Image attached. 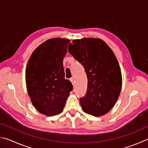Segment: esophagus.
<instances>
[{
  "label": "esophagus",
  "instance_id": "34e87169",
  "mask_svg": "<svg viewBox=\"0 0 148 148\" xmlns=\"http://www.w3.org/2000/svg\"><path fill=\"white\" fill-rule=\"evenodd\" d=\"M70 81L71 82L72 84H73V85L75 84V80H74L73 78H71V79H70Z\"/></svg>",
  "mask_w": 148,
  "mask_h": 148
}]
</instances>
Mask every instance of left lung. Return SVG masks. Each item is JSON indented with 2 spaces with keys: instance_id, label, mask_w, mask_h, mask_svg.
<instances>
[{
  "instance_id": "left-lung-1",
  "label": "left lung",
  "mask_w": 148,
  "mask_h": 148,
  "mask_svg": "<svg viewBox=\"0 0 148 148\" xmlns=\"http://www.w3.org/2000/svg\"><path fill=\"white\" fill-rule=\"evenodd\" d=\"M68 51L83 65L88 89L80 99L85 113L99 116L108 113L121 93L122 78L117 59L108 44L99 38L75 39Z\"/></svg>"
}]
</instances>
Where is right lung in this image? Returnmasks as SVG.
Returning <instances> with one entry per match:
<instances>
[{
    "label": "right lung",
    "mask_w": 148,
    "mask_h": 148,
    "mask_svg": "<svg viewBox=\"0 0 148 148\" xmlns=\"http://www.w3.org/2000/svg\"><path fill=\"white\" fill-rule=\"evenodd\" d=\"M70 40L50 38L40 44L29 58L26 68V84L32 104L48 116L62 112L73 86L65 79L63 59Z\"/></svg>",
    "instance_id": "right-lung-1"
}]
</instances>
